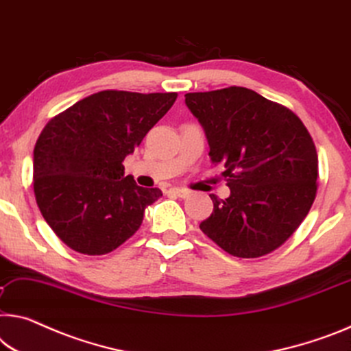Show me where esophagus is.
<instances>
[{"label":"esophagus","mask_w":351,"mask_h":351,"mask_svg":"<svg viewBox=\"0 0 351 351\" xmlns=\"http://www.w3.org/2000/svg\"><path fill=\"white\" fill-rule=\"evenodd\" d=\"M169 194H172V196H177V197H182L185 199L190 196V191L188 190H183V188H169Z\"/></svg>","instance_id":"obj_1"}]
</instances>
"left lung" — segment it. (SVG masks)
<instances>
[{"label":"left lung","instance_id":"obj_1","mask_svg":"<svg viewBox=\"0 0 351 351\" xmlns=\"http://www.w3.org/2000/svg\"><path fill=\"white\" fill-rule=\"evenodd\" d=\"M185 104L206 130L210 158L224 166L230 196L210 194L199 228L230 256L256 258L284 245L317 196L319 157L311 133L287 106L254 90L190 93Z\"/></svg>","mask_w":351,"mask_h":351}]
</instances>
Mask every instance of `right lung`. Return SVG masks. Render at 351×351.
<instances>
[{
  "label": "right lung",
  "mask_w": 351,
  "mask_h": 351,
  "mask_svg": "<svg viewBox=\"0 0 351 351\" xmlns=\"http://www.w3.org/2000/svg\"><path fill=\"white\" fill-rule=\"evenodd\" d=\"M176 99L108 89L47 122L34 145L32 186L42 217L70 250L108 254L141 228L161 190L138 186L122 161Z\"/></svg>",
  "instance_id": "1"
}]
</instances>
